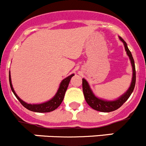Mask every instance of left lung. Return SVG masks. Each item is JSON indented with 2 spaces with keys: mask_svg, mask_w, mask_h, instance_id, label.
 Masks as SVG:
<instances>
[{
  "mask_svg": "<svg viewBox=\"0 0 146 146\" xmlns=\"http://www.w3.org/2000/svg\"><path fill=\"white\" fill-rule=\"evenodd\" d=\"M121 41L123 43L124 46H125V49L126 50V53L128 56H129V58L131 60V65L133 67V78H132V82H131V86H130L129 89L127 90L126 93L124 95H123L118 100H113V101H107V100H103L101 99H99L96 98L93 93L92 90H90V86H89L88 82L83 78V94H84L85 99L86 101L87 102L88 104L96 111H100V112H111L117 110L119 108L125 101L128 99L131 93H133L135 88V79H136V76H135V63H134L133 58L132 54H131V51L128 49V46H127L126 43L124 41L123 39L122 38L120 37Z\"/></svg>",
  "mask_w": 146,
  "mask_h": 146,
  "instance_id": "8db88e82",
  "label": "left lung"
}]
</instances>
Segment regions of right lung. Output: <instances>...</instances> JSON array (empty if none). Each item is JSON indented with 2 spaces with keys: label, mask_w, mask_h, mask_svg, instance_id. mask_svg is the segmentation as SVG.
<instances>
[{
  "label": "right lung",
  "mask_w": 146,
  "mask_h": 146,
  "mask_svg": "<svg viewBox=\"0 0 146 146\" xmlns=\"http://www.w3.org/2000/svg\"><path fill=\"white\" fill-rule=\"evenodd\" d=\"M73 76H74V74L70 75V76H68V77H67L66 78H65L64 80H63V81L60 83V87H59L56 96H55L50 100L46 102V103H41V104L31 105L28 104V103L23 101V100L17 96L16 93H15V91H14L13 88L12 86V83H11V75H9V82L10 86H11V90H12L13 93H14V95H15V97L17 98V99L19 100L20 103H21L25 108H27L28 110H29V111H33V112L48 113L56 110V109L61 104L62 101H63V98H64L65 93H66V90H67L68 86L69 83H70V79H71V78L73 77Z\"/></svg>",
  "instance_id": "add662e5"
}]
</instances>
